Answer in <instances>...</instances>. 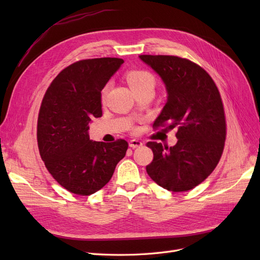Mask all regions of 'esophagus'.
Masks as SVG:
<instances>
[{
	"label": "esophagus",
	"instance_id": "34e87169",
	"mask_svg": "<svg viewBox=\"0 0 260 260\" xmlns=\"http://www.w3.org/2000/svg\"><path fill=\"white\" fill-rule=\"evenodd\" d=\"M129 145H130V147H132V148H137V147H140V146H142L143 145V143L141 142V141H139V140H131L130 142H129Z\"/></svg>",
	"mask_w": 260,
	"mask_h": 260
}]
</instances>
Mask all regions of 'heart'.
<instances>
[{
  "label": "heart",
  "instance_id": "obj_1",
  "mask_svg": "<svg viewBox=\"0 0 260 260\" xmlns=\"http://www.w3.org/2000/svg\"><path fill=\"white\" fill-rule=\"evenodd\" d=\"M125 80H127L129 86L133 92H137L139 90L151 88L154 89L155 86V77L143 69H132L125 74ZM108 85H105L101 91V101L104 102L107 95Z\"/></svg>",
  "mask_w": 260,
  "mask_h": 260
}]
</instances>
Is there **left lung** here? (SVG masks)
Wrapping results in <instances>:
<instances>
[{"label":"left lung","instance_id":"8db88e82","mask_svg":"<svg viewBox=\"0 0 260 260\" xmlns=\"http://www.w3.org/2000/svg\"><path fill=\"white\" fill-rule=\"evenodd\" d=\"M166 84L167 103L153 129L177 128L178 142L168 147L146 144L154 158L147 175L171 192H185L201 184L221 158L226 122L221 96L205 69L174 55H140Z\"/></svg>","mask_w":260,"mask_h":260}]
</instances>
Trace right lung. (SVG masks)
I'll return each instance as SVG.
<instances>
[{
	"mask_svg": "<svg viewBox=\"0 0 260 260\" xmlns=\"http://www.w3.org/2000/svg\"><path fill=\"white\" fill-rule=\"evenodd\" d=\"M123 59L102 57L78 60L55 77L39 111L37 140L41 158L52 177L70 193L88 196L113 177L128 142H92L93 117L102 116L101 91Z\"/></svg>",
	"mask_w": 260,
	"mask_h": 260,
	"instance_id": "right-lung-1",
	"label": "right lung"
}]
</instances>
